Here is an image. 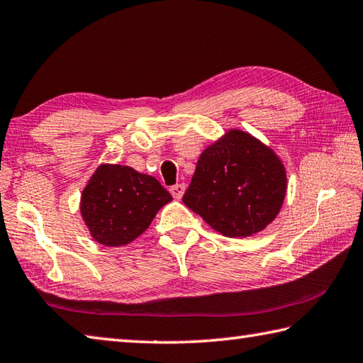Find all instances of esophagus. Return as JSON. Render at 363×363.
I'll list each match as a JSON object with an SVG mask.
<instances>
[{"instance_id": "obj_1", "label": "esophagus", "mask_w": 363, "mask_h": 363, "mask_svg": "<svg viewBox=\"0 0 363 363\" xmlns=\"http://www.w3.org/2000/svg\"><path fill=\"white\" fill-rule=\"evenodd\" d=\"M169 192H171V195L174 196L176 200H179V199H182L184 192H186V186H184V184H176V186L169 187Z\"/></svg>"}]
</instances>
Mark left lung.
I'll use <instances>...</instances> for the list:
<instances>
[{
	"label": "left lung",
	"mask_w": 363,
	"mask_h": 363,
	"mask_svg": "<svg viewBox=\"0 0 363 363\" xmlns=\"http://www.w3.org/2000/svg\"><path fill=\"white\" fill-rule=\"evenodd\" d=\"M286 190V168L273 149L233 128L203 150L182 201L216 232L246 238L276 219Z\"/></svg>",
	"instance_id": "left-lung-1"
}]
</instances>
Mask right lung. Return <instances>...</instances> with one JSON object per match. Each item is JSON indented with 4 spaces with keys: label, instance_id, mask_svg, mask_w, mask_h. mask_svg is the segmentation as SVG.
<instances>
[{
    "label": "right lung",
    "instance_id": "1",
    "mask_svg": "<svg viewBox=\"0 0 363 363\" xmlns=\"http://www.w3.org/2000/svg\"><path fill=\"white\" fill-rule=\"evenodd\" d=\"M171 200L155 177L125 164L103 163L82 190L81 214L91 238L118 247L146 232L159 209Z\"/></svg>",
    "mask_w": 363,
    "mask_h": 363
}]
</instances>
